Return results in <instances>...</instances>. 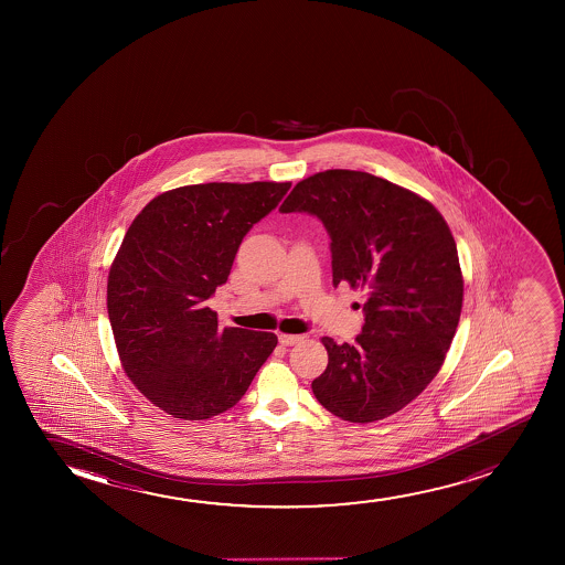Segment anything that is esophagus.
Returning a JSON list of instances; mask_svg holds the SVG:
<instances>
[{"label": "esophagus", "instance_id": "1", "mask_svg": "<svg viewBox=\"0 0 565 565\" xmlns=\"http://www.w3.org/2000/svg\"><path fill=\"white\" fill-rule=\"evenodd\" d=\"M278 340L279 343H281V345H286V348H289V345H295V343H299V341L302 340V335H294V333H279Z\"/></svg>", "mask_w": 565, "mask_h": 565}]
</instances>
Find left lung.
<instances>
[{
	"label": "left lung",
	"mask_w": 565,
	"mask_h": 565,
	"mask_svg": "<svg viewBox=\"0 0 565 565\" xmlns=\"http://www.w3.org/2000/svg\"><path fill=\"white\" fill-rule=\"evenodd\" d=\"M279 212L317 216L330 235L333 286L366 291L355 343L322 338L318 402L349 423L394 415L433 382L459 324L463 278L446 220L418 194L351 170L302 179Z\"/></svg>",
	"instance_id": "left-lung-1"
}]
</instances>
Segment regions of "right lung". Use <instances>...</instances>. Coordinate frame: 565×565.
Wrapping results in <instances>:
<instances>
[{
  "mask_svg": "<svg viewBox=\"0 0 565 565\" xmlns=\"http://www.w3.org/2000/svg\"><path fill=\"white\" fill-rule=\"evenodd\" d=\"M289 186H179L148 202L125 233L109 268V324L127 376L168 415L202 420L230 409L278 345L276 333L217 328L206 301Z\"/></svg>",
  "mask_w": 565,
  "mask_h": 565,
  "instance_id": "right-lung-1",
  "label": "right lung"
}]
</instances>
